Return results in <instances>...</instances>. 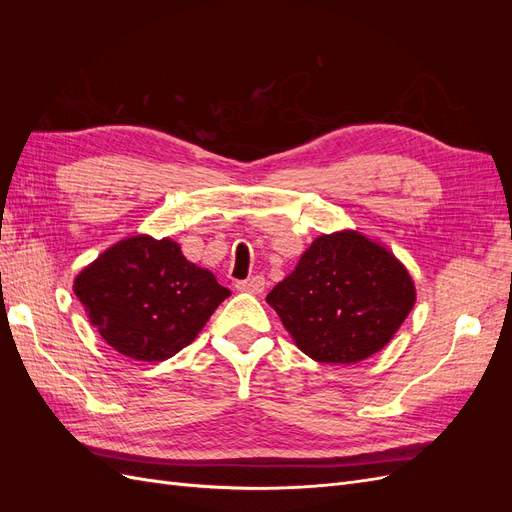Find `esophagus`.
I'll return each mask as SVG.
<instances>
[{
    "label": "esophagus",
    "mask_w": 512,
    "mask_h": 512,
    "mask_svg": "<svg viewBox=\"0 0 512 512\" xmlns=\"http://www.w3.org/2000/svg\"><path fill=\"white\" fill-rule=\"evenodd\" d=\"M265 286H267V282H265V277H262V275H254V277H250V280L237 282V290L250 292V294H260L262 290H265Z\"/></svg>",
    "instance_id": "esophagus-1"
}]
</instances>
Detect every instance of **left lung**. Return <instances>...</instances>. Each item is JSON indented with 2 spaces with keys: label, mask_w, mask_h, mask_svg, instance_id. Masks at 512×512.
Instances as JSON below:
<instances>
[{
  "label": "left lung",
  "mask_w": 512,
  "mask_h": 512,
  "mask_svg": "<svg viewBox=\"0 0 512 512\" xmlns=\"http://www.w3.org/2000/svg\"><path fill=\"white\" fill-rule=\"evenodd\" d=\"M267 303L318 363L352 365L391 342L416 303L410 271L359 230L320 235Z\"/></svg>",
  "instance_id": "8db88e82"
}]
</instances>
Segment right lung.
<instances>
[{"instance_id":"right-lung-1","label":"right lung","mask_w":512,"mask_h":512,"mask_svg":"<svg viewBox=\"0 0 512 512\" xmlns=\"http://www.w3.org/2000/svg\"><path fill=\"white\" fill-rule=\"evenodd\" d=\"M74 294L108 346L151 363L192 344L230 290L177 241L134 235L76 275Z\"/></svg>"}]
</instances>
